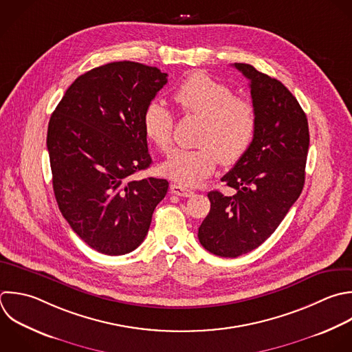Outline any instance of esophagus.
<instances>
[{"label": "esophagus", "mask_w": 352, "mask_h": 352, "mask_svg": "<svg viewBox=\"0 0 352 352\" xmlns=\"http://www.w3.org/2000/svg\"><path fill=\"white\" fill-rule=\"evenodd\" d=\"M170 192L175 194V195H179V197H191L194 194L192 190L187 188L186 186H183L180 183H172L170 184Z\"/></svg>", "instance_id": "1"}]
</instances>
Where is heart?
Returning <instances> with one entry per match:
<instances>
[{"instance_id": "1", "label": "heart", "mask_w": 352, "mask_h": 352, "mask_svg": "<svg viewBox=\"0 0 352 352\" xmlns=\"http://www.w3.org/2000/svg\"><path fill=\"white\" fill-rule=\"evenodd\" d=\"M173 100L184 114L202 120L195 148L175 150L161 172L184 186L208 177L217 161L232 165L249 150L256 133V109L252 100L235 96L232 89L206 73L188 76L175 91ZM147 139L161 151L172 146L175 118L160 100L147 104L142 118Z\"/></svg>"}]
</instances>
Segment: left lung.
Listing matches in <instances>:
<instances>
[{
	"instance_id": "1",
	"label": "left lung",
	"mask_w": 352,
	"mask_h": 352,
	"mask_svg": "<svg viewBox=\"0 0 352 352\" xmlns=\"http://www.w3.org/2000/svg\"><path fill=\"white\" fill-rule=\"evenodd\" d=\"M234 67L250 81L257 125L249 150L221 177L235 194H208L198 239L220 257L252 252L276 230L302 191L309 146L305 113L289 89L250 65Z\"/></svg>"
}]
</instances>
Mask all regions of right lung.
Masks as SVG:
<instances>
[{
  "mask_svg": "<svg viewBox=\"0 0 352 352\" xmlns=\"http://www.w3.org/2000/svg\"><path fill=\"white\" fill-rule=\"evenodd\" d=\"M168 74L136 62H114L80 76L48 125L54 192L63 217L92 249L120 256L146 238L165 179L133 176L153 160L143 113Z\"/></svg>",
  "mask_w": 352,
  "mask_h": 352,
  "instance_id": "obj_1",
  "label": "right lung"
}]
</instances>
